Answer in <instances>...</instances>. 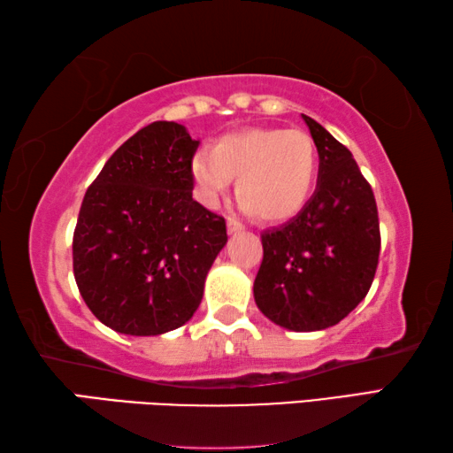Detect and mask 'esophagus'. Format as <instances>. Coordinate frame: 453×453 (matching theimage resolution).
I'll list each match as a JSON object with an SVG mask.
<instances>
[{"instance_id":"obj_1","label":"esophagus","mask_w":453,"mask_h":453,"mask_svg":"<svg viewBox=\"0 0 453 453\" xmlns=\"http://www.w3.org/2000/svg\"><path fill=\"white\" fill-rule=\"evenodd\" d=\"M242 229H243L242 221H237L234 218H227V232L229 234H237V232H242Z\"/></svg>"}]
</instances>
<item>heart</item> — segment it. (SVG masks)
<instances>
[{"instance_id": "heart-1", "label": "heart", "mask_w": 453, "mask_h": 453, "mask_svg": "<svg viewBox=\"0 0 453 453\" xmlns=\"http://www.w3.org/2000/svg\"><path fill=\"white\" fill-rule=\"evenodd\" d=\"M196 197L216 208L219 197L237 178L243 211L264 221L294 218L310 199L318 175V150L302 129L254 127L229 134L191 157Z\"/></svg>"}]
</instances>
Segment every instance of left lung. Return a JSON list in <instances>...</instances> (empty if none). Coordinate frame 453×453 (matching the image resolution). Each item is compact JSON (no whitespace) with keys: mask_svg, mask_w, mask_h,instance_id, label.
<instances>
[{"mask_svg":"<svg viewBox=\"0 0 453 453\" xmlns=\"http://www.w3.org/2000/svg\"><path fill=\"white\" fill-rule=\"evenodd\" d=\"M302 118L319 153L318 188L296 218L262 234L254 297L273 324L318 332L340 324L367 296L381 240L372 186L351 151Z\"/></svg>","mask_w":453,"mask_h":453,"instance_id":"1","label":"left lung"}]
</instances>
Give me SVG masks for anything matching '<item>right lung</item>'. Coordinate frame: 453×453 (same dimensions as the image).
Masks as SVG:
<instances>
[{"instance_id":"add662e5","label":"right lung","mask_w":453,"mask_h":453,"mask_svg":"<svg viewBox=\"0 0 453 453\" xmlns=\"http://www.w3.org/2000/svg\"><path fill=\"white\" fill-rule=\"evenodd\" d=\"M199 142L153 121L113 151L88 188L73 232V275L91 313L127 335H159L191 319L226 219L191 197Z\"/></svg>"}]
</instances>
